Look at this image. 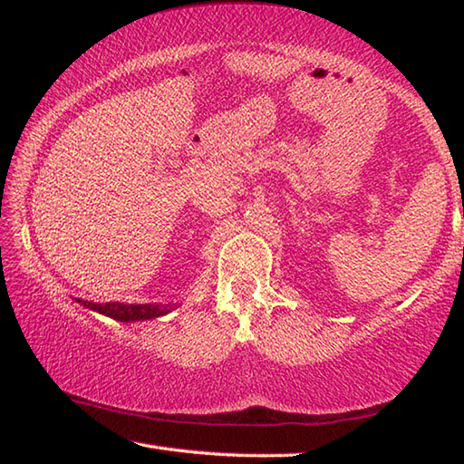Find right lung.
I'll use <instances>...</instances> for the list:
<instances>
[{
    "label": "right lung",
    "instance_id": "obj_1",
    "mask_svg": "<svg viewBox=\"0 0 464 464\" xmlns=\"http://www.w3.org/2000/svg\"><path fill=\"white\" fill-rule=\"evenodd\" d=\"M77 303H82L83 307L93 309L102 314H107L115 321H143V319H155L161 317V314H167L173 307L171 304H125V303H92V301H82L77 299Z\"/></svg>",
    "mask_w": 464,
    "mask_h": 464
}]
</instances>
